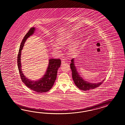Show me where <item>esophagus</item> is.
Segmentation results:
<instances>
[{
	"label": "esophagus",
	"mask_w": 125,
	"mask_h": 125,
	"mask_svg": "<svg viewBox=\"0 0 125 125\" xmlns=\"http://www.w3.org/2000/svg\"><path fill=\"white\" fill-rule=\"evenodd\" d=\"M65 60L64 59H63L62 60V61H61V64H64V63H65Z\"/></svg>",
	"instance_id": "esophagus-1"
}]
</instances>
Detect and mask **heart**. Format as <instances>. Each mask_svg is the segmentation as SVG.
<instances>
[{
  "label": "heart",
  "instance_id": "b5f03b06",
  "mask_svg": "<svg viewBox=\"0 0 125 125\" xmlns=\"http://www.w3.org/2000/svg\"><path fill=\"white\" fill-rule=\"evenodd\" d=\"M73 36V34L72 33H70L67 34L62 37H59L56 40V46L59 48H61L66 46L67 44H69L71 42ZM77 43L74 42L70 46L69 49L68 50V52L69 55H73L75 53L77 49ZM57 48V47L55 46H53L52 47V49L54 51L56 50Z\"/></svg>",
  "mask_w": 125,
  "mask_h": 125
}]
</instances>
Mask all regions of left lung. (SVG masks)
Returning <instances> with one entry per match:
<instances>
[{"instance_id":"left-lung-1","label":"left lung","mask_w":125,"mask_h":125,"mask_svg":"<svg viewBox=\"0 0 125 125\" xmlns=\"http://www.w3.org/2000/svg\"><path fill=\"white\" fill-rule=\"evenodd\" d=\"M74 59H73L71 61V64H70V68L72 71V78L73 79L74 83L78 88L83 91H87L90 89H93L99 87L103 83L104 79L103 81L97 83H89L83 79L79 75L78 72L77 71L76 67L74 65Z\"/></svg>"}]
</instances>
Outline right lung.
<instances>
[{
	"label": "right lung",
	"instance_id": "right-lung-1",
	"mask_svg": "<svg viewBox=\"0 0 125 125\" xmlns=\"http://www.w3.org/2000/svg\"><path fill=\"white\" fill-rule=\"evenodd\" d=\"M35 30V28H31L28 33L25 36L20 46L18 55V70L22 82L28 88L32 90L39 93H42L48 91L54 85L56 79L57 70L61 66V60L59 59H50L49 60V64L43 77L38 80L32 81L28 79L24 75L21 71V51L24 46L25 42L29 37L33 34Z\"/></svg>",
	"mask_w": 125,
	"mask_h": 125
}]
</instances>
